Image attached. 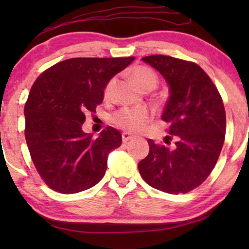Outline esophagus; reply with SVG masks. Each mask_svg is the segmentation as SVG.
Listing matches in <instances>:
<instances>
[{"mask_svg": "<svg viewBox=\"0 0 249 249\" xmlns=\"http://www.w3.org/2000/svg\"><path fill=\"white\" fill-rule=\"evenodd\" d=\"M132 138H134V136L129 134V132H124V134H122V141H124V142L130 141V139H132Z\"/></svg>", "mask_w": 249, "mask_h": 249, "instance_id": "1", "label": "esophagus"}]
</instances>
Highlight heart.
Segmentation results:
<instances>
[{"label":"heart","mask_w":249,"mask_h":249,"mask_svg":"<svg viewBox=\"0 0 249 249\" xmlns=\"http://www.w3.org/2000/svg\"><path fill=\"white\" fill-rule=\"evenodd\" d=\"M131 77L139 88L142 90L154 89L158 86L159 78L155 71L151 68L145 66L136 67L131 72ZM115 79H112L107 84L104 88V97L108 98L113 90ZM151 113L144 107H124L115 112L112 117V121L115 125L124 130L138 132L144 129L149 121H151Z\"/></svg>","instance_id":"obj_1"}]
</instances>
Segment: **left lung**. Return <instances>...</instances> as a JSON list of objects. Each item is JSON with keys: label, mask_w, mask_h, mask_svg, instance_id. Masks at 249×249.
I'll list each match as a JSON object with an SVG mask.
<instances>
[{"label": "left lung", "mask_w": 249, "mask_h": 249, "mask_svg": "<svg viewBox=\"0 0 249 249\" xmlns=\"http://www.w3.org/2000/svg\"><path fill=\"white\" fill-rule=\"evenodd\" d=\"M142 60L155 68L170 87L162 120L170 124L171 136L164 144L148 139L149 153L138 163L139 173L153 188L186 194L205 181L220 156L226 137L222 97L198 64L166 55Z\"/></svg>", "instance_id": "1"}]
</instances>
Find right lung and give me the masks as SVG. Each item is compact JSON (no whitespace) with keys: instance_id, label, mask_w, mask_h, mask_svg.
Segmentation results:
<instances>
[{"instance_id":"add662e5","label":"right lung","mask_w":249,"mask_h":249,"mask_svg":"<svg viewBox=\"0 0 249 249\" xmlns=\"http://www.w3.org/2000/svg\"><path fill=\"white\" fill-rule=\"evenodd\" d=\"M129 57H73L54 64L35 80L25 104V137L34 165L51 189L76 194L96 185L107 168V155L122 142L107 127L97 138L81 125L96 112L104 88L128 67Z\"/></svg>"}]
</instances>
